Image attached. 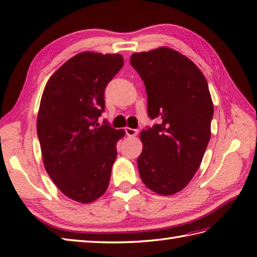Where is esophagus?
Wrapping results in <instances>:
<instances>
[{
    "instance_id": "1",
    "label": "esophagus",
    "mask_w": 257,
    "mask_h": 257,
    "mask_svg": "<svg viewBox=\"0 0 257 257\" xmlns=\"http://www.w3.org/2000/svg\"><path fill=\"white\" fill-rule=\"evenodd\" d=\"M124 130H125V134H127V136H129V137H136V136H137V134H138L137 129H133V128L127 127Z\"/></svg>"
}]
</instances>
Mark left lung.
Returning <instances> with one entry per match:
<instances>
[{
	"label": "left lung",
	"instance_id": "1",
	"mask_svg": "<svg viewBox=\"0 0 257 257\" xmlns=\"http://www.w3.org/2000/svg\"><path fill=\"white\" fill-rule=\"evenodd\" d=\"M130 64L145 83L149 117L160 120L140 134V178L158 194L178 193L198 171L211 138L214 108L207 81L170 47L134 53Z\"/></svg>",
	"mask_w": 257,
	"mask_h": 257
}]
</instances>
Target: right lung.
<instances>
[{"label":"right lung","instance_id":"obj_1","mask_svg":"<svg viewBox=\"0 0 257 257\" xmlns=\"http://www.w3.org/2000/svg\"><path fill=\"white\" fill-rule=\"evenodd\" d=\"M123 66L120 54L83 52L48 79L37 113L42 159L67 198L90 203L106 192L123 129L99 124L107 84Z\"/></svg>","mask_w":257,"mask_h":257}]
</instances>
